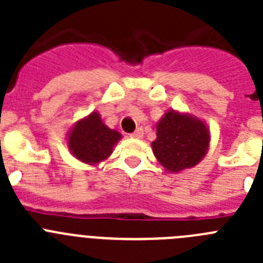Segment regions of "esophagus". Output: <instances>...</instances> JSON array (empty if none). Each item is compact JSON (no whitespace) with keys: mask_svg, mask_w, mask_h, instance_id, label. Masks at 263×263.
I'll use <instances>...</instances> for the list:
<instances>
[{"mask_svg":"<svg viewBox=\"0 0 263 263\" xmlns=\"http://www.w3.org/2000/svg\"><path fill=\"white\" fill-rule=\"evenodd\" d=\"M142 136H143V129H142V127H138V129H137L136 132H134V133L130 134V137H132V138H142Z\"/></svg>","mask_w":263,"mask_h":263,"instance_id":"1","label":"esophagus"}]
</instances>
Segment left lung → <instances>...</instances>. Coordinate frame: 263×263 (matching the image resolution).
<instances>
[{"mask_svg": "<svg viewBox=\"0 0 263 263\" xmlns=\"http://www.w3.org/2000/svg\"><path fill=\"white\" fill-rule=\"evenodd\" d=\"M210 145V133L200 120L192 116L167 111L157 125L152 143L154 155L168 171H182L203 159Z\"/></svg>", "mask_w": 263, "mask_h": 263, "instance_id": "obj_1", "label": "left lung"}]
</instances>
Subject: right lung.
Listing matches in <instances>:
<instances>
[{"mask_svg": "<svg viewBox=\"0 0 263 263\" xmlns=\"http://www.w3.org/2000/svg\"><path fill=\"white\" fill-rule=\"evenodd\" d=\"M121 134L109 129L96 111L79 121L68 138V147L78 159L85 163H99L111 154Z\"/></svg>", "mask_w": 263, "mask_h": 263, "instance_id": "add662e5", "label": "right lung"}]
</instances>
